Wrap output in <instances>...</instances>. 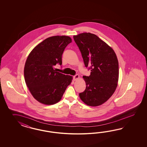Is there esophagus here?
Wrapping results in <instances>:
<instances>
[{
	"mask_svg": "<svg viewBox=\"0 0 147 147\" xmlns=\"http://www.w3.org/2000/svg\"><path fill=\"white\" fill-rule=\"evenodd\" d=\"M79 78V74H76L73 76V79L74 80H78Z\"/></svg>",
	"mask_w": 147,
	"mask_h": 147,
	"instance_id": "34e87169",
	"label": "esophagus"
}]
</instances>
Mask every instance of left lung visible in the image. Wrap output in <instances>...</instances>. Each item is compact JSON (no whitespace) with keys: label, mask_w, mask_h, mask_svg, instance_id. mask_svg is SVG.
<instances>
[{"label":"left lung","mask_w":147,"mask_h":147,"mask_svg":"<svg viewBox=\"0 0 147 147\" xmlns=\"http://www.w3.org/2000/svg\"><path fill=\"white\" fill-rule=\"evenodd\" d=\"M80 49L85 67L90 75L84 76L85 91L79 93L81 100L90 106L107 101L114 93L119 79V62L114 50L98 36L83 33L73 36Z\"/></svg>","instance_id":"obj_1"}]
</instances>
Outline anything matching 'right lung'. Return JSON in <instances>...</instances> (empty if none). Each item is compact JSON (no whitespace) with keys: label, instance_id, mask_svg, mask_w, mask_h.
I'll return each mask as SVG.
<instances>
[{"label":"right lung","instance_id":"obj_1","mask_svg":"<svg viewBox=\"0 0 147 147\" xmlns=\"http://www.w3.org/2000/svg\"><path fill=\"white\" fill-rule=\"evenodd\" d=\"M71 42L68 36H53L36 46L27 58L24 78L34 98L45 105H54L62 97L70 85L72 76L63 74L54 69L62 65V55Z\"/></svg>","mask_w":147,"mask_h":147}]
</instances>
